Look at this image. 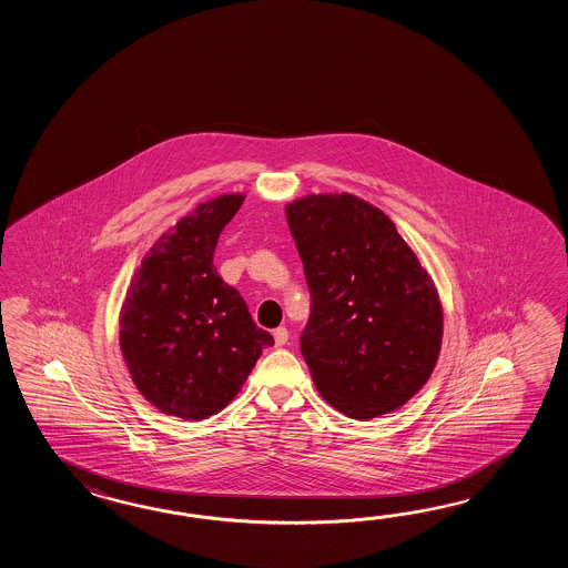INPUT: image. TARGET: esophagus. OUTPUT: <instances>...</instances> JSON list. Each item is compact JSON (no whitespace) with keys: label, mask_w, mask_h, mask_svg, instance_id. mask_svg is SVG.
Wrapping results in <instances>:
<instances>
[{"label":"esophagus","mask_w":568,"mask_h":568,"mask_svg":"<svg viewBox=\"0 0 568 568\" xmlns=\"http://www.w3.org/2000/svg\"><path fill=\"white\" fill-rule=\"evenodd\" d=\"M288 328H286V326H278V328L274 331V341H276V347L286 345V343H288Z\"/></svg>","instance_id":"esophagus-1"}]
</instances>
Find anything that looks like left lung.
<instances>
[{"mask_svg":"<svg viewBox=\"0 0 568 568\" xmlns=\"http://www.w3.org/2000/svg\"><path fill=\"white\" fill-rule=\"evenodd\" d=\"M311 292L301 351L321 396L349 418L396 410L428 382L443 306L396 225L353 194L286 206Z\"/></svg>","mask_w":568,"mask_h":568,"instance_id":"obj_1","label":"left lung"}]
</instances>
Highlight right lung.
<instances>
[{
  "mask_svg": "<svg viewBox=\"0 0 568 568\" xmlns=\"http://www.w3.org/2000/svg\"><path fill=\"white\" fill-rule=\"evenodd\" d=\"M243 194L196 206L145 254L120 316L133 384L158 410L203 420L237 396L274 337L213 266L219 235Z\"/></svg>",
  "mask_w": 568,
  "mask_h": 568,
  "instance_id": "1",
  "label": "right lung"
}]
</instances>
